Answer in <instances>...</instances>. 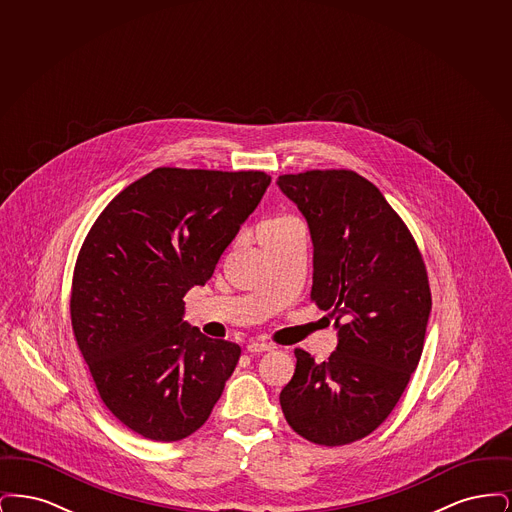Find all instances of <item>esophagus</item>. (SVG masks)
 <instances>
[{"instance_id":"esophagus-1","label":"esophagus","mask_w":512,"mask_h":512,"mask_svg":"<svg viewBox=\"0 0 512 512\" xmlns=\"http://www.w3.org/2000/svg\"><path fill=\"white\" fill-rule=\"evenodd\" d=\"M270 349H272V345L265 343V341H249L247 343V351L249 353H265V351H270Z\"/></svg>"}]
</instances>
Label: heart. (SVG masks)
<instances>
[{"label":"heart","instance_id":"obj_1","mask_svg":"<svg viewBox=\"0 0 512 512\" xmlns=\"http://www.w3.org/2000/svg\"><path fill=\"white\" fill-rule=\"evenodd\" d=\"M290 219H272L267 220V222H263L261 224V228H259V234L261 232H268V230H274V228H278V226H282V224H286Z\"/></svg>","mask_w":512,"mask_h":512}]
</instances>
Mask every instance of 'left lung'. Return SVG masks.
<instances>
[{
  "mask_svg": "<svg viewBox=\"0 0 512 512\" xmlns=\"http://www.w3.org/2000/svg\"><path fill=\"white\" fill-rule=\"evenodd\" d=\"M276 184L307 220L311 299L338 332L324 363L293 351L282 413L301 438L347 445L388 418L416 370L432 311L426 268L403 220L357 172L282 174Z\"/></svg>",
  "mask_w": 512,
  "mask_h": 512,
  "instance_id": "left-lung-1",
  "label": "left lung"
}]
</instances>
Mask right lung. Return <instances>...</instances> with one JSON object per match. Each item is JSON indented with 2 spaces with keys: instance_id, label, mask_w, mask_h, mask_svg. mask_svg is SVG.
I'll use <instances>...</instances> for the list:
<instances>
[{
  "instance_id": "right-lung-1",
  "label": "right lung",
  "mask_w": 512,
  "mask_h": 512,
  "mask_svg": "<svg viewBox=\"0 0 512 512\" xmlns=\"http://www.w3.org/2000/svg\"><path fill=\"white\" fill-rule=\"evenodd\" d=\"M265 172L155 169L117 195L74 267L76 343L105 407L136 434L178 441L205 424L240 359L184 320L267 192Z\"/></svg>"
}]
</instances>
